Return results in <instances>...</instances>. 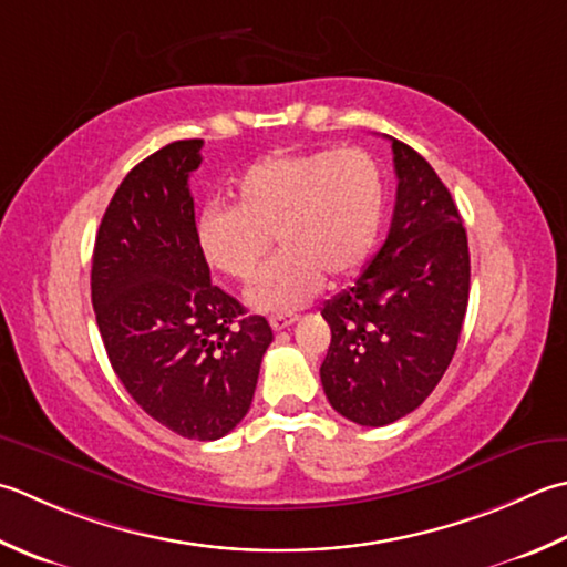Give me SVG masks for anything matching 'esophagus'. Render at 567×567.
<instances>
[{"mask_svg":"<svg viewBox=\"0 0 567 567\" xmlns=\"http://www.w3.org/2000/svg\"><path fill=\"white\" fill-rule=\"evenodd\" d=\"M295 321H297L295 315H287V317L277 315V317H270V327H272L275 331H282V329H287V327H292Z\"/></svg>","mask_w":567,"mask_h":567,"instance_id":"34e87169","label":"esophagus"}]
</instances>
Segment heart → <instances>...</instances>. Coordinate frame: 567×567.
I'll use <instances>...</instances> for the list:
<instances>
[{
	"mask_svg": "<svg viewBox=\"0 0 567 567\" xmlns=\"http://www.w3.org/2000/svg\"><path fill=\"white\" fill-rule=\"evenodd\" d=\"M233 202L198 216V248L206 262L248 282L270 250L280 252L250 287L258 312L285 315L317 295L321 275H357L379 243L385 179L379 162L359 147L270 154L233 182Z\"/></svg>",
	"mask_w": 567,
	"mask_h": 567,
	"instance_id": "b5f03b06",
	"label": "heart"
}]
</instances>
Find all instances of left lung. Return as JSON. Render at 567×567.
<instances>
[{"label":"left lung","mask_w":567,"mask_h":567,"mask_svg":"<svg viewBox=\"0 0 567 567\" xmlns=\"http://www.w3.org/2000/svg\"><path fill=\"white\" fill-rule=\"evenodd\" d=\"M391 233L349 290L321 309L331 343L319 375L331 408L383 427L435 391L457 351L470 302V246L435 169L393 137Z\"/></svg>","instance_id":"left-lung-1"}]
</instances>
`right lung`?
Listing matches in <instances>:
<instances>
[{
	"instance_id": "1",
	"label": "right lung",
	"mask_w": 567,
	"mask_h": 567,
	"mask_svg": "<svg viewBox=\"0 0 567 567\" xmlns=\"http://www.w3.org/2000/svg\"><path fill=\"white\" fill-rule=\"evenodd\" d=\"M202 147L166 144L122 179L95 236L91 297L135 403L176 435L208 442L250 410L272 329L210 285L188 192Z\"/></svg>"
}]
</instances>
